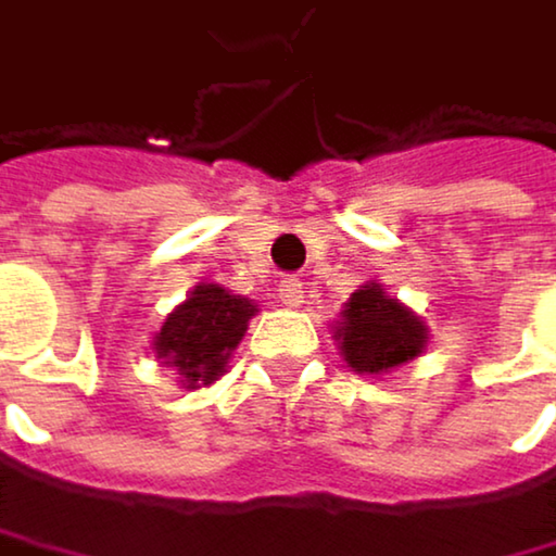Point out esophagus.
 <instances>
[{"mask_svg":"<svg viewBox=\"0 0 556 556\" xmlns=\"http://www.w3.org/2000/svg\"><path fill=\"white\" fill-rule=\"evenodd\" d=\"M280 303L283 306H303V296H306V290H303V283L296 280V276H287V280H280Z\"/></svg>","mask_w":556,"mask_h":556,"instance_id":"34e87169","label":"esophagus"}]
</instances>
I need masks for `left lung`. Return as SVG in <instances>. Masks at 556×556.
Instances as JSON below:
<instances>
[{
	"instance_id": "obj_1",
	"label": "left lung",
	"mask_w": 556,
	"mask_h": 556,
	"mask_svg": "<svg viewBox=\"0 0 556 556\" xmlns=\"http://www.w3.org/2000/svg\"><path fill=\"white\" fill-rule=\"evenodd\" d=\"M333 340L353 374L383 377L427 350L430 327L407 303L390 296L383 283L370 280L343 303Z\"/></svg>"
}]
</instances>
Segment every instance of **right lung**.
<instances>
[{"mask_svg": "<svg viewBox=\"0 0 556 556\" xmlns=\"http://www.w3.org/2000/svg\"><path fill=\"white\" fill-rule=\"evenodd\" d=\"M256 303L219 283H200L153 337V353L163 367L179 374L186 390L216 383L226 374L232 350L247 337Z\"/></svg>", "mask_w": 556, "mask_h": 556, "instance_id": "1", "label": "right lung"}]
</instances>
